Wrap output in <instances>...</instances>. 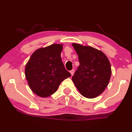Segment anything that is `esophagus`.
I'll list each match as a JSON object with an SVG mask.
<instances>
[{"label": "esophagus", "instance_id": "1", "mask_svg": "<svg viewBox=\"0 0 132 132\" xmlns=\"http://www.w3.org/2000/svg\"><path fill=\"white\" fill-rule=\"evenodd\" d=\"M70 73H71V76L74 75V69H72V70L70 71Z\"/></svg>", "mask_w": 132, "mask_h": 132}]
</instances>
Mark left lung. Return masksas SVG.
Returning <instances> with one entry per match:
<instances>
[{"label":"left lung","mask_w":132,"mask_h":132,"mask_svg":"<svg viewBox=\"0 0 132 132\" xmlns=\"http://www.w3.org/2000/svg\"><path fill=\"white\" fill-rule=\"evenodd\" d=\"M72 45L80 63L72 81L82 96L94 98L104 91L110 80L111 68L108 58L101 51L90 46Z\"/></svg>","instance_id":"1"}]
</instances>
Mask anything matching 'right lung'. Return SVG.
<instances>
[{"label":"right lung","mask_w":132,"mask_h":132,"mask_svg":"<svg viewBox=\"0 0 132 132\" xmlns=\"http://www.w3.org/2000/svg\"><path fill=\"white\" fill-rule=\"evenodd\" d=\"M62 44H52L36 50L25 67V76L36 95L45 98L53 94L62 81L70 77L61 61Z\"/></svg>","instance_id":"1"}]
</instances>
